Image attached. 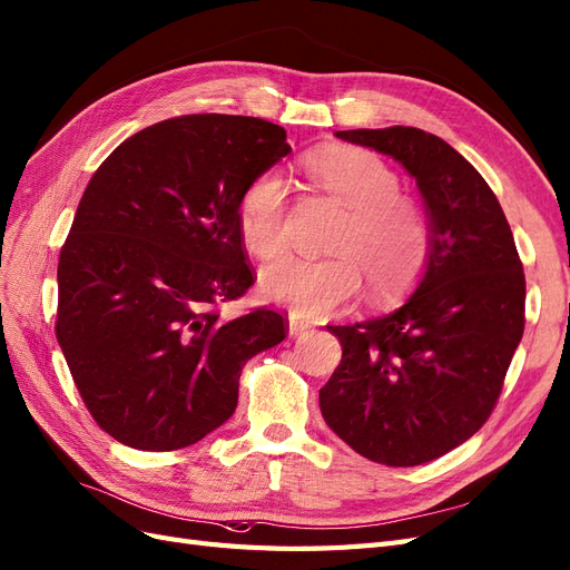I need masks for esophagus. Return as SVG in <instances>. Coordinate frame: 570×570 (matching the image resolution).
Returning a JSON list of instances; mask_svg holds the SVG:
<instances>
[{"label":"esophagus","mask_w":570,"mask_h":570,"mask_svg":"<svg viewBox=\"0 0 570 570\" xmlns=\"http://www.w3.org/2000/svg\"><path fill=\"white\" fill-rule=\"evenodd\" d=\"M308 321H304V318H299V316H295V314H289V335L292 337H297V335H302V333H306L308 331Z\"/></svg>","instance_id":"34e87169"}]
</instances>
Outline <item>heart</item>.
I'll use <instances>...</instances> for the list:
<instances>
[{"instance_id": "heart-1", "label": "heart", "mask_w": 570, "mask_h": 570, "mask_svg": "<svg viewBox=\"0 0 570 570\" xmlns=\"http://www.w3.org/2000/svg\"><path fill=\"white\" fill-rule=\"evenodd\" d=\"M304 174L347 206L333 237L335 256H285L262 273V289L297 316H321L356 297L361 275L375 297H387L419 278L430 233L421 204L400 193V178L377 154L333 145L304 157ZM245 249L268 262L287 247V187L278 174L254 178L237 202Z\"/></svg>"}]
</instances>
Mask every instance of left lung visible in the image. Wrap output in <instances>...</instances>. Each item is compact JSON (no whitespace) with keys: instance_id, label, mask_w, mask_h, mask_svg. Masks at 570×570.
Instances as JSON below:
<instances>
[{"instance_id":"left-lung-1","label":"left lung","mask_w":570,"mask_h":570,"mask_svg":"<svg viewBox=\"0 0 570 570\" xmlns=\"http://www.w3.org/2000/svg\"><path fill=\"white\" fill-rule=\"evenodd\" d=\"M335 135L416 178L433 239L404 306L327 325L342 361L321 387V413L361 456L421 465L473 438L497 406L525 327L523 264L490 185L442 137L409 126Z\"/></svg>"}]
</instances>
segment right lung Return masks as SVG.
Listing matches in <instances>:
<instances>
[{"instance_id":"obj_1","label":"right lung","mask_w":570,"mask_h":570,"mask_svg":"<svg viewBox=\"0 0 570 570\" xmlns=\"http://www.w3.org/2000/svg\"><path fill=\"white\" fill-rule=\"evenodd\" d=\"M289 151L264 118L189 114L120 142L88 183L59 256L57 340L97 425L174 452L226 423L239 373L287 337L268 306L226 321L254 285L243 189Z\"/></svg>"}]
</instances>
